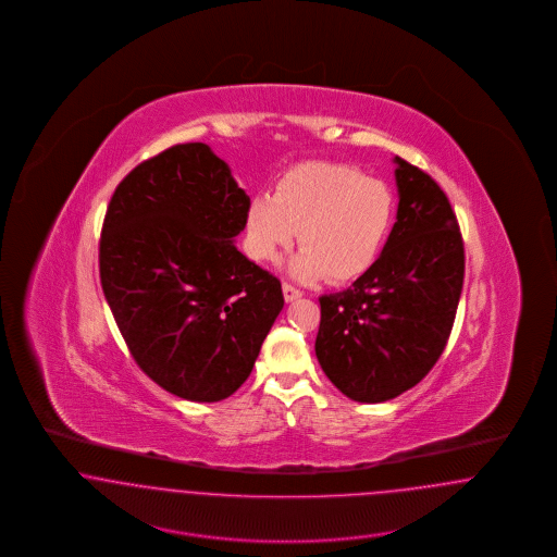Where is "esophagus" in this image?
I'll use <instances>...</instances> for the list:
<instances>
[{
    "instance_id": "esophagus-1",
    "label": "esophagus",
    "mask_w": 557,
    "mask_h": 557,
    "mask_svg": "<svg viewBox=\"0 0 557 557\" xmlns=\"http://www.w3.org/2000/svg\"><path fill=\"white\" fill-rule=\"evenodd\" d=\"M282 292H284V300H286V302H292V300H296V298L302 296V292L296 290L290 284H284Z\"/></svg>"
}]
</instances>
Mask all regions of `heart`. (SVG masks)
Wrapping results in <instances>:
<instances>
[{
	"label": "heart",
	"instance_id": "b5f03b06",
	"mask_svg": "<svg viewBox=\"0 0 557 557\" xmlns=\"http://www.w3.org/2000/svg\"><path fill=\"white\" fill-rule=\"evenodd\" d=\"M395 194L382 180L336 162L294 166L275 194L252 196L246 209V248L255 261L275 263L286 248H302L288 263L296 280L345 284L377 261L393 221Z\"/></svg>",
	"mask_w": 557,
	"mask_h": 557
}]
</instances>
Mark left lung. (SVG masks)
Here are the masks:
<instances>
[{"label":"left lung","instance_id":"8db88e82","mask_svg":"<svg viewBox=\"0 0 557 557\" xmlns=\"http://www.w3.org/2000/svg\"><path fill=\"white\" fill-rule=\"evenodd\" d=\"M393 162L397 223L382 255L348 290L319 298V366L357 403L398 397L434 368L463 288V242L449 198L418 166Z\"/></svg>","mask_w":557,"mask_h":557}]
</instances>
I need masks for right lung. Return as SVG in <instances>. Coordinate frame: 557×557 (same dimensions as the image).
<instances>
[{"label":"right lung","mask_w":557,"mask_h":557,"mask_svg":"<svg viewBox=\"0 0 557 557\" xmlns=\"http://www.w3.org/2000/svg\"><path fill=\"white\" fill-rule=\"evenodd\" d=\"M248 202L230 164L196 141L137 164L108 205V307L137 366L175 397L234 395L284 309L280 280L236 246Z\"/></svg>","instance_id":"1"}]
</instances>
